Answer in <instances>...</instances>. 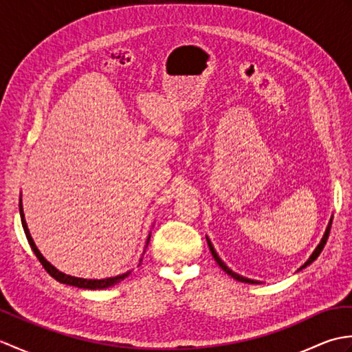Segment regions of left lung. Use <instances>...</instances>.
I'll use <instances>...</instances> for the list:
<instances>
[{"mask_svg":"<svg viewBox=\"0 0 352 352\" xmlns=\"http://www.w3.org/2000/svg\"><path fill=\"white\" fill-rule=\"evenodd\" d=\"M331 223H333V219L330 221V223H328V227H327V231H325V234H324V237H322V241H320V243L318 245V248L313 251V254L310 256V258L305 261V263L300 267V269H302V267H305V266H309L311 261H315L316 258H318V256L320 254V251L324 250V246H325V243H327V239H328V236H330V230H331ZM207 243H208V248H210V251H212V256H213V258L216 260V263H218L219 266H221V269H223V271H226L228 275H231L233 276L234 280H237V281H242V283H250V284H256L257 281H254V280H250V278H245V276H241L239 274H234L233 271H231V269H228L227 266H226V263H223V261L219 258V256L218 254H216V251H214V248L212 246V243H210V241H208L207 239Z\"/></svg>","mask_w":352,"mask_h":352,"instance_id":"obj_1","label":"left lung"}]
</instances>
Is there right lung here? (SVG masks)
I'll return each mask as SVG.
<instances>
[{
  "instance_id": "1",
  "label": "right lung",
  "mask_w": 352,
  "mask_h": 352,
  "mask_svg": "<svg viewBox=\"0 0 352 352\" xmlns=\"http://www.w3.org/2000/svg\"><path fill=\"white\" fill-rule=\"evenodd\" d=\"M19 213H21V222H22V227H24L27 241H28L30 246H32L33 252L36 254L37 260L41 261L42 266L45 267V271H47L52 276V278H56L57 281L65 283V284H69V286H76V287H80V289L96 290V289H106V287H110V286H115V284H118L119 281H122L125 276L130 275V272H126V274L118 275V276H111V278H104V280H85V278H76V276H71V275H65L63 272H58L54 266L50 265L48 261L43 258V256L39 252V250L36 248L33 239H32V236H30V231L27 228V222H25V218H24V212H22V203H21V201H19ZM148 242H149V239H148ZM148 242H146V246H148Z\"/></svg>"
}]
</instances>
